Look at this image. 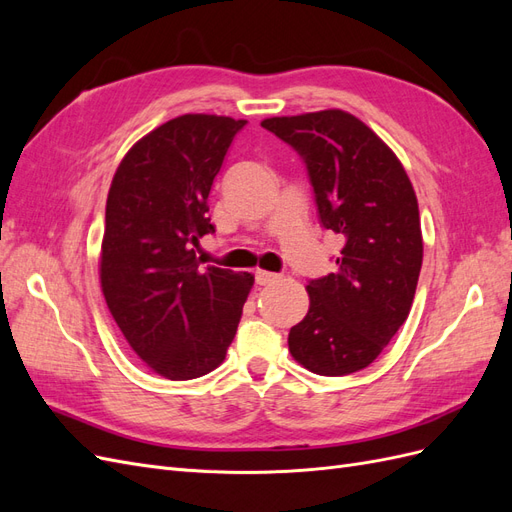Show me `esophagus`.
<instances>
[{
	"label": "esophagus",
	"instance_id": "obj_1",
	"mask_svg": "<svg viewBox=\"0 0 512 512\" xmlns=\"http://www.w3.org/2000/svg\"><path fill=\"white\" fill-rule=\"evenodd\" d=\"M254 277H256V284H260V286H269V284L280 280V275L271 273V271H256Z\"/></svg>",
	"mask_w": 512,
	"mask_h": 512
}]
</instances>
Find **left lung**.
<instances>
[{
    "label": "left lung",
    "mask_w": 512,
    "mask_h": 512,
    "mask_svg": "<svg viewBox=\"0 0 512 512\" xmlns=\"http://www.w3.org/2000/svg\"><path fill=\"white\" fill-rule=\"evenodd\" d=\"M299 153L322 228L344 237L337 271L309 280V312L288 348L320 376H346L378 359L406 322L423 265L412 183L395 153L344 111L260 123Z\"/></svg>",
    "instance_id": "left-lung-1"
}]
</instances>
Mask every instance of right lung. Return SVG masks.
I'll return each instance as SVG.
<instances>
[{
    "label": "right lung",
    "mask_w": 512,
    "mask_h": 512,
    "mask_svg": "<svg viewBox=\"0 0 512 512\" xmlns=\"http://www.w3.org/2000/svg\"><path fill=\"white\" fill-rule=\"evenodd\" d=\"M247 121L181 115L121 160L106 198L100 280L130 348L156 374L192 380L218 367L235 339L254 275L203 267L213 235L209 192Z\"/></svg>",
    "instance_id": "1"
}]
</instances>
